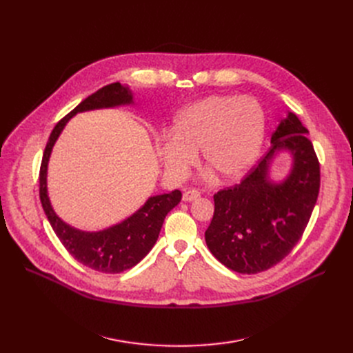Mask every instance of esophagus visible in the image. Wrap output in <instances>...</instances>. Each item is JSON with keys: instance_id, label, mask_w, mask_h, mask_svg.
I'll return each instance as SVG.
<instances>
[{"instance_id": "34e87169", "label": "esophagus", "mask_w": 353, "mask_h": 353, "mask_svg": "<svg viewBox=\"0 0 353 353\" xmlns=\"http://www.w3.org/2000/svg\"><path fill=\"white\" fill-rule=\"evenodd\" d=\"M199 196H200L199 190H196V189H190V190H188V192H184V193H183V200H184V201H192V200L197 199Z\"/></svg>"}]
</instances>
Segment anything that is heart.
Instances as JSON below:
<instances>
[{"label": "heart", "mask_w": 353, "mask_h": 353, "mask_svg": "<svg viewBox=\"0 0 353 353\" xmlns=\"http://www.w3.org/2000/svg\"><path fill=\"white\" fill-rule=\"evenodd\" d=\"M265 132V110L256 99L212 96L180 111L159 153L173 177L186 174L200 152L203 164L219 180H236L257 160Z\"/></svg>", "instance_id": "obj_1"}]
</instances>
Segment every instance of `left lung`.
<instances>
[{
    "instance_id": "1",
    "label": "left lung",
    "mask_w": 353,
    "mask_h": 353,
    "mask_svg": "<svg viewBox=\"0 0 353 353\" xmlns=\"http://www.w3.org/2000/svg\"><path fill=\"white\" fill-rule=\"evenodd\" d=\"M307 133L289 113L272 134L269 153L239 184L213 196L214 213L205 239L226 268L248 274L265 272L301 240L321 188L319 160ZM283 148L294 157L292 170L283 182L273 183L267 176L268 164Z\"/></svg>"
}]
</instances>
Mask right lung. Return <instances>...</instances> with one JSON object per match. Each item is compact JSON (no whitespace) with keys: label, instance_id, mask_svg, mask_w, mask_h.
Masks as SVG:
<instances>
[{"label":"right lung","instance_id":"right-lung-1","mask_svg":"<svg viewBox=\"0 0 353 353\" xmlns=\"http://www.w3.org/2000/svg\"><path fill=\"white\" fill-rule=\"evenodd\" d=\"M133 103L128 87L113 83L97 90L63 117L48 137L40 167V200L50 225L65 250L81 265L101 273H120L136 266L152 250L163 226L164 217L181 200V192L174 190L148 199L144 206L121 223L101 232H81L68 226L55 214L47 194V165L55 140L67 121L87 110L116 107Z\"/></svg>","mask_w":353,"mask_h":353}]
</instances>
